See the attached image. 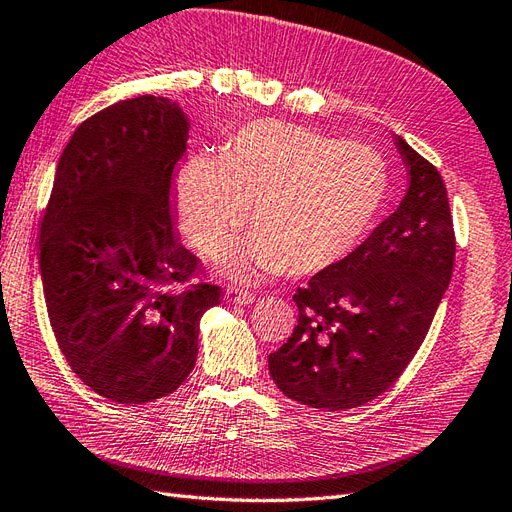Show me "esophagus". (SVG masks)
I'll use <instances>...</instances> for the list:
<instances>
[{"label": "esophagus", "mask_w": 512, "mask_h": 512, "mask_svg": "<svg viewBox=\"0 0 512 512\" xmlns=\"http://www.w3.org/2000/svg\"><path fill=\"white\" fill-rule=\"evenodd\" d=\"M227 300L229 303H235V305H251L253 300H255V296L251 294V292H246V290H242V287H229L227 290Z\"/></svg>", "instance_id": "obj_1"}]
</instances>
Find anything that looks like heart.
<instances>
[{
  "label": "heart",
  "mask_w": 512,
  "mask_h": 512,
  "mask_svg": "<svg viewBox=\"0 0 512 512\" xmlns=\"http://www.w3.org/2000/svg\"><path fill=\"white\" fill-rule=\"evenodd\" d=\"M389 194V170L368 144L337 142L296 123L233 129L218 160L194 157L177 179L179 229L220 257L248 218L255 231L229 257L238 277L313 274L359 244Z\"/></svg>",
  "instance_id": "b5f03b06"
}]
</instances>
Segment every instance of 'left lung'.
<instances>
[{
    "mask_svg": "<svg viewBox=\"0 0 512 512\" xmlns=\"http://www.w3.org/2000/svg\"><path fill=\"white\" fill-rule=\"evenodd\" d=\"M396 147L409 170L402 203L348 257L298 287V324L268 357L277 387L313 409H355L396 383L452 279L445 183L400 136Z\"/></svg>",
    "mask_w": 512,
    "mask_h": 512,
    "instance_id": "8db88e82",
    "label": "left lung"
}]
</instances>
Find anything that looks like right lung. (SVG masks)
I'll use <instances>...</instances> for the list:
<instances>
[{
    "label": "right lung",
    "mask_w": 512,
    "mask_h": 512,
    "mask_svg": "<svg viewBox=\"0 0 512 512\" xmlns=\"http://www.w3.org/2000/svg\"><path fill=\"white\" fill-rule=\"evenodd\" d=\"M188 119L177 103L119 101L73 131L41 222L51 331L99 396L144 404L173 393L196 363L199 320L220 287L190 283L201 261L173 222L175 164Z\"/></svg>",
    "instance_id": "1"
}]
</instances>
